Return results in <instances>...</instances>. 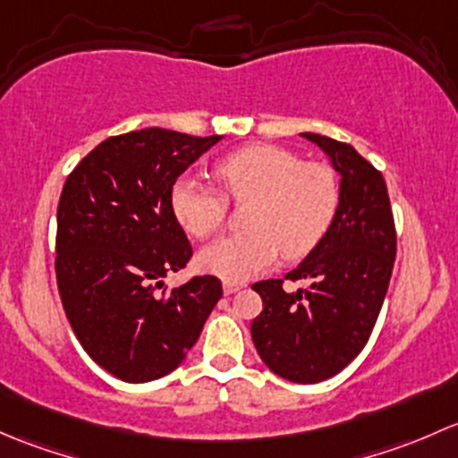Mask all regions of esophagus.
Listing matches in <instances>:
<instances>
[{"label":"esophagus","instance_id":"1","mask_svg":"<svg viewBox=\"0 0 458 458\" xmlns=\"http://www.w3.org/2000/svg\"><path fill=\"white\" fill-rule=\"evenodd\" d=\"M242 282H225V284H223V289H225V293H227V295H231V293H235V291H240V289H242Z\"/></svg>","mask_w":458,"mask_h":458}]
</instances>
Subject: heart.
<instances>
[{
	"instance_id": "obj_1",
	"label": "heart",
	"mask_w": 458,
	"mask_h": 458,
	"mask_svg": "<svg viewBox=\"0 0 458 458\" xmlns=\"http://www.w3.org/2000/svg\"><path fill=\"white\" fill-rule=\"evenodd\" d=\"M216 176L231 200H247V231L218 240L200 253V267L229 282H242L273 267L280 251L301 258L331 229L339 207V181L331 165L304 163L280 145L256 143L231 152L216 165ZM172 214L198 240L223 229L227 200L214 187L182 176L169 194Z\"/></svg>"
}]
</instances>
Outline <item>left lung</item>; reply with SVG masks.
Masks as SVG:
<instances>
[{"instance_id":"obj_1","label":"left lung","mask_w":458,"mask_h":458,"mask_svg":"<svg viewBox=\"0 0 458 458\" xmlns=\"http://www.w3.org/2000/svg\"><path fill=\"white\" fill-rule=\"evenodd\" d=\"M318 143L342 174L339 207L331 229L284 279L306 281L286 292L284 280L251 286L262 313L251 322L258 355L276 375L318 384L346 369L369 342L397 256L393 207L381 172L352 145L319 134Z\"/></svg>"}]
</instances>
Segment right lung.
Masks as SVG:
<instances>
[{"instance_id":"1","label":"right lung","mask_w":458,"mask_h":458,"mask_svg":"<svg viewBox=\"0 0 458 458\" xmlns=\"http://www.w3.org/2000/svg\"><path fill=\"white\" fill-rule=\"evenodd\" d=\"M220 136L148 127L98 143L65 178L56 207L55 273L83 351L130 384L181 366L223 298L216 276L167 291L194 256L172 214L176 178Z\"/></svg>"}]
</instances>
